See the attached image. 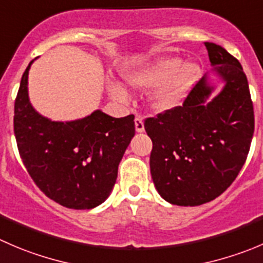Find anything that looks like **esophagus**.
<instances>
[{"label":"esophagus","mask_w":263,"mask_h":263,"mask_svg":"<svg viewBox=\"0 0 263 263\" xmlns=\"http://www.w3.org/2000/svg\"><path fill=\"white\" fill-rule=\"evenodd\" d=\"M135 127H136L137 132H144V118L141 116H136L135 118Z\"/></svg>","instance_id":"1"}]
</instances>
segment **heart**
<instances>
[{"mask_svg":"<svg viewBox=\"0 0 263 263\" xmlns=\"http://www.w3.org/2000/svg\"><path fill=\"white\" fill-rule=\"evenodd\" d=\"M199 67L195 63H183L176 56L160 58L145 67L137 68L127 76V82L136 90L160 88L154 96L157 109H170L181 100L198 77ZM117 98H124L122 88L114 87Z\"/></svg>","mask_w":263,"mask_h":263,"instance_id":"b5f03b06","label":"heart"}]
</instances>
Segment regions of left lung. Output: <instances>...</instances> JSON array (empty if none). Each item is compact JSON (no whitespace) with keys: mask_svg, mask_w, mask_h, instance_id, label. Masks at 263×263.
Here are the masks:
<instances>
[{"mask_svg":"<svg viewBox=\"0 0 263 263\" xmlns=\"http://www.w3.org/2000/svg\"><path fill=\"white\" fill-rule=\"evenodd\" d=\"M223 90L207 103L212 88L203 77L182 105L144 122L153 141L150 172L163 199L200 205L220 196L246 163L254 132V110L243 67L222 46L204 42Z\"/></svg>","mask_w":263,"mask_h":263,"instance_id":"1","label":"left lung"}]
</instances>
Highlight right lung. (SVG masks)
<instances>
[{"label": "right lung", "instance_id": "add662e5", "mask_svg": "<svg viewBox=\"0 0 263 263\" xmlns=\"http://www.w3.org/2000/svg\"><path fill=\"white\" fill-rule=\"evenodd\" d=\"M15 99L14 134L20 158L40 190L73 210H91L110 194L118 165L135 136V116L113 118L101 110L73 122L40 116L28 99V72Z\"/></svg>", "mask_w": 263, "mask_h": 263}]
</instances>
